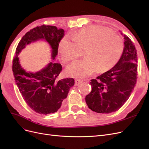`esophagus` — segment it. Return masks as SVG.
I'll list each match as a JSON object with an SVG mask.
<instances>
[{"label": "esophagus", "instance_id": "obj_1", "mask_svg": "<svg viewBox=\"0 0 149 149\" xmlns=\"http://www.w3.org/2000/svg\"><path fill=\"white\" fill-rule=\"evenodd\" d=\"M83 82V80L82 79H75V85L76 86H78L81 83Z\"/></svg>", "mask_w": 149, "mask_h": 149}]
</instances>
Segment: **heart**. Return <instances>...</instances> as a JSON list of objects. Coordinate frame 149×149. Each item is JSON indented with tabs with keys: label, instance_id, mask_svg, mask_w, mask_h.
I'll use <instances>...</instances> for the list:
<instances>
[{
	"label": "heart",
	"instance_id": "obj_1",
	"mask_svg": "<svg viewBox=\"0 0 149 149\" xmlns=\"http://www.w3.org/2000/svg\"><path fill=\"white\" fill-rule=\"evenodd\" d=\"M72 40L64 37L59 44L62 61L68 63L83 55L86 58L76 61L67 68L71 76L83 78L97 69L105 72L114 67L120 59L124 43L111 29L101 26H91L78 30Z\"/></svg>",
	"mask_w": 149,
	"mask_h": 149
}]
</instances>
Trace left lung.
<instances>
[{"mask_svg":"<svg viewBox=\"0 0 149 149\" xmlns=\"http://www.w3.org/2000/svg\"><path fill=\"white\" fill-rule=\"evenodd\" d=\"M124 48L116 65L91 80V93L85 100L90 109L109 114L119 110L127 101L137 78V55L134 43L124 35Z\"/></svg>","mask_w":149,"mask_h":149,"instance_id":"obj_1","label":"left lung"}]
</instances>
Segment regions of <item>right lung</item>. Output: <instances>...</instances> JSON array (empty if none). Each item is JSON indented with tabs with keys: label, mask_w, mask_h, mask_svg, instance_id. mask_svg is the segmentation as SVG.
Returning a JSON list of instances; mask_svg holds the SVG:
<instances>
[{
	"label": "right lung",
	"mask_w": 149,
	"mask_h": 149,
	"mask_svg": "<svg viewBox=\"0 0 149 149\" xmlns=\"http://www.w3.org/2000/svg\"><path fill=\"white\" fill-rule=\"evenodd\" d=\"M64 32L63 29H58L55 26L43 25L36 26L22 38L13 57L12 71L21 95L26 104L40 114L54 113L60 109L63 101L67 97L70 88L74 86V79L58 80L62 66L57 63H49L44 69L35 73L26 72L22 68L18 55L26 45L44 39L51 46L52 57L55 60Z\"/></svg>",
	"instance_id": "1"
}]
</instances>
